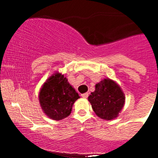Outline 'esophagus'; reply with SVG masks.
<instances>
[{
    "instance_id": "34e87169",
    "label": "esophagus",
    "mask_w": 158,
    "mask_h": 158,
    "mask_svg": "<svg viewBox=\"0 0 158 158\" xmlns=\"http://www.w3.org/2000/svg\"><path fill=\"white\" fill-rule=\"evenodd\" d=\"M81 96L84 98H86L87 97L89 96V94L88 93H83V94H81Z\"/></svg>"
}]
</instances>
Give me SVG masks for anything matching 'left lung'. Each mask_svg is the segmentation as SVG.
I'll list each match as a JSON object with an SVG mask.
<instances>
[{"instance_id":"obj_1","label":"left lung","mask_w":158,"mask_h":158,"mask_svg":"<svg viewBox=\"0 0 158 158\" xmlns=\"http://www.w3.org/2000/svg\"><path fill=\"white\" fill-rule=\"evenodd\" d=\"M88 100L98 117L110 121L118 116L125 105V96L118 84L107 78L95 85Z\"/></svg>"}]
</instances>
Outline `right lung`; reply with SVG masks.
I'll list each match as a JSON object with an SVG mask.
<instances>
[{
	"mask_svg": "<svg viewBox=\"0 0 158 158\" xmlns=\"http://www.w3.org/2000/svg\"><path fill=\"white\" fill-rule=\"evenodd\" d=\"M79 94L68 82L64 75L55 73L43 84L39 92V102L43 111L52 120L68 117Z\"/></svg>",
	"mask_w": 158,
	"mask_h": 158,
	"instance_id": "right-lung-1",
	"label": "right lung"
}]
</instances>
